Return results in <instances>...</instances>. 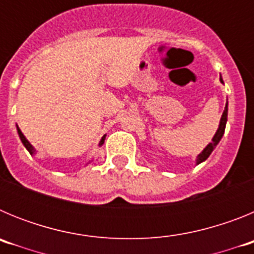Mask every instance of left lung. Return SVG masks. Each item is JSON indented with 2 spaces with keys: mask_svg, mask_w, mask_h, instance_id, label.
<instances>
[{
  "mask_svg": "<svg viewBox=\"0 0 254 254\" xmlns=\"http://www.w3.org/2000/svg\"><path fill=\"white\" fill-rule=\"evenodd\" d=\"M220 81L223 82V78H220ZM226 121H228V103H226L225 105V109H224V113L223 116H221V120H220V125H219V128H217L216 133H215V136L212 137V141H211L210 143H208L207 146L203 149V151L201 152V154L197 156V164L202 163V161H205L206 159L210 156V154L212 151H214V149L216 147L217 143L220 142V140H221V137H223L224 132H225V126H226Z\"/></svg>",
  "mask_w": 254,
  "mask_h": 254,
  "instance_id": "1",
  "label": "left lung"
}]
</instances>
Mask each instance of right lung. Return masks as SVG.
Masks as SVG:
<instances>
[{"instance_id": "obj_1", "label": "right lung", "mask_w": 254, "mask_h": 254, "mask_svg": "<svg viewBox=\"0 0 254 254\" xmlns=\"http://www.w3.org/2000/svg\"><path fill=\"white\" fill-rule=\"evenodd\" d=\"M17 133H19V136H20V140H21V142L24 143V146L26 147V150H28V151L30 152V154H34V152H35L34 147L31 146V145H30V142H29V141L26 140V138H25V136H24V134H22V132L20 131V128H19V127H17ZM104 140H105V136H103V137H102V141H100V143H99V145H103V143H104Z\"/></svg>"}]
</instances>
